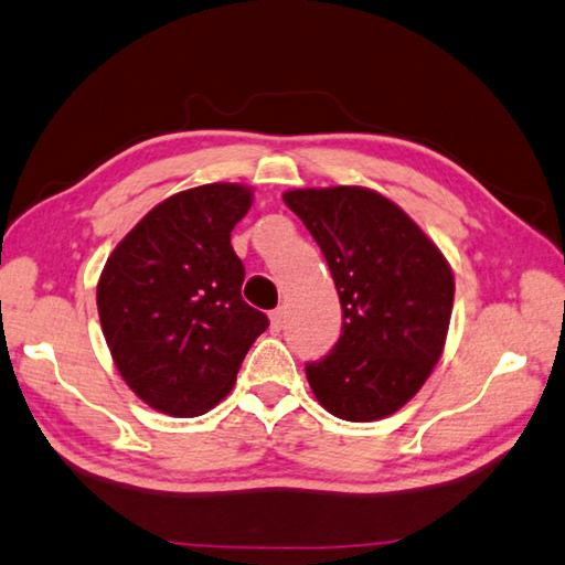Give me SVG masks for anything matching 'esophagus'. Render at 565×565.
Instances as JSON below:
<instances>
[{"mask_svg":"<svg viewBox=\"0 0 565 565\" xmlns=\"http://www.w3.org/2000/svg\"><path fill=\"white\" fill-rule=\"evenodd\" d=\"M269 318H271V330H276V333H279V330L284 328L286 311H284V308H276V311L269 313Z\"/></svg>","mask_w":565,"mask_h":565,"instance_id":"obj_1","label":"esophagus"}]
</instances>
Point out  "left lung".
<instances>
[{
    "label": "left lung",
    "instance_id": "8db88e82",
    "mask_svg": "<svg viewBox=\"0 0 565 565\" xmlns=\"http://www.w3.org/2000/svg\"><path fill=\"white\" fill-rule=\"evenodd\" d=\"M284 203L328 262L342 333L306 364L316 399L345 422H377L422 390L446 345L452 271L399 205L367 188H298Z\"/></svg>",
    "mask_w": 565,
    "mask_h": 565
}]
</instances>
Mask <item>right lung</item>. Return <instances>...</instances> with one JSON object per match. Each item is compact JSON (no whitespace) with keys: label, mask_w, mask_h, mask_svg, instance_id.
<instances>
[{"label":"right lung","mask_w":565,"mask_h":565,"mask_svg":"<svg viewBox=\"0 0 565 565\" xmlns=\"http://www.w3.org/2000/svg\"><path fill=\"white\" fill-rule=\"evenodd\" d=\"M252 205L237 183L166 198L119 242L97 311L129 390L157 412L201 416L232 390L269 318L242 298L245 264L230 232Z\"/></svg>","instance_id":"obj_1"}]
</instances>
